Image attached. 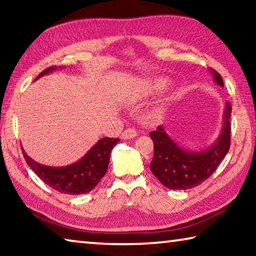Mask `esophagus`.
Wrapping results in <instances>:
<instances>
[{
  "mask_svg": "<svg viewBox=\"0 0 256 256\" xmlns=\"http://www.w3.org/2000/svg\"><path fill=\"white\" fill-rule=\"evenodd\" d=\"M138 136L136 131L132 128H128L126 130H124V132L122 133V138L124 140H128V138H133Z\"/></svg>",
  "mask_w": 256,
  "mask_h": 256,
  "instance_id": "1",
  "label": "esophagus"
}]
</instances>
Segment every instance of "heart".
<instances>
[{
    "label": "heart",
    "mask_w": 256,
    "mask_h": 256,
    "mask_svg": "<svg viewBox=\"0 0 256 256\" xmlns=\"http://www.w3.org/2000/svg\"><path fill=\"white\" fill-rule=\"evenodd\" d=\"M164 86H166V81L164 80H162V79H158V80H154L152 81V84H151V88H152L154 90H156V92H159V90H162ZM162 114V110H157L154 112V116L156 118H160Z\"/></svg>",
    "instance_id": "obj_1"
}]
</instances>
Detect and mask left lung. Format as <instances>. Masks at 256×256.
I'll return each mask as SVG.
<instances>
[{
	"label": "left lung",
	"mask_w": 256,
	"mask_h": 256,
	"mask_svg": "<svg viewBox=\"0 0 256 256\" xmlns=\"http://www.w3.org/2000/svg\"><path fill=\"white\" fill-rule=\"evenodd\" d=\"M209 71L216 84L224 86L222 76L214 68H209ZM230 114L232 105L227 102L222 130L218 140L211 148L198 152L182 149L164 132L162 126L150 132L149 136L154 146L150 168L160 183L172 190H188L209 178L230 148Z\"/></svg>",
	"instance_id": "8db88e82"
}]
</instances>
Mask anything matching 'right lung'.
Wrapping results in <instances>:
<instances>
[{
	"label": "right lung",
	"instance_id": "add662e5",
	"mask_svg": "<svg viewBox=\"0 0 256 256\" xmlns=\"http://www.w3.org/2000/svg\"><path fill=\"white\" fill-rule=\"evenodd\" d=\"M53 70H55V68H46L37 76V79ZM118 138H102L79 162L66 167L44 166L34 162L24 152L22 148L21 149L28 166L45 184L60 193L76 196V194L88 193L94 190L106 174L110 151L118 144Z\"/></svg>",
	"mask_w": 256,
	"mask_h": 256
}]
</instances>
